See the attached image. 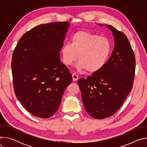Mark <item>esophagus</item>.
Listing matches in <instances>:
<instances>
[{"instance_id": "obj_1", "label": "esophagus", "mask_w": 147, "mask_h": 147, "mask_svg": "<svg viewBox=\"0 0 147 147\" xmlns=\"http://www.w3.org/2000/svg\"><path fill=\"white\" fill-rule=\"evenodd\" d=\"M72 78H73V80L74 81H76L78 80V75L76 74V73H73L72 74Z\"/></svg>"}]
</instances>
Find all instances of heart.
<instances>
[{"label": "heart", "instance_id": "heart-1", "mask_svg": "<svg viewBox=\"0 0 147 147\" xmlns=\"http://www.w3.org/2000/svg\"><path fill=\"white\" fill-rule=\"evenodd\" d=\"M111 49V43L108 38L88 31H79L71 36V44L63 45L60 53L65 65H71L78 55L79 60L76 67L95 73L106 64Z\"/></svg>", "mask_w": 147, "mask_h": 147}]
</instances>
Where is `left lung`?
<instances>
[{
  "instance_id": "left-lung-1",
  "label": "left lung",
  "mask_w": 147,
  "mask_h": 147,
  "mask_svg": "<svg viewBox=\"0 0 147 147\" xmlns=\"http://www.w3.org/2000/svg\"><path fill=\"white\" fill-rule=\"evenodd\" d=\"M105 26L114 36L113 51L102 69L77 82L85 109L97 119L110 117L119 109L132 90L136 68L134 53L127 36L112 26Z\"/></svg>"
}]
</instances>
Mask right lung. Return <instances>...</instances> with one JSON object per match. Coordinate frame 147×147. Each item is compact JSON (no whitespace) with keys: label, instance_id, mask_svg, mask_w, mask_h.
I'll return each mask as SVG.
<instances>
[{"label":"right lung","instance_id":"obj_1","mask_svg":"<svg viewBox=\"0 0 147 147\" xmlns=\"http://www.w3.org/2000/svg\"><path fill=\"white\" fill-rule=\"evenodd\" d=\"M70 23L37 26L25 33L15 48L11 61L17 98L32 115L49 118L57 111L72 77L59 52Z\"/></svg>","mask_w":147,"mask_h":147}]
</instances>
